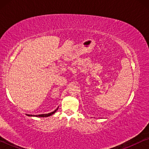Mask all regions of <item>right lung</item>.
Segmentation results:
<instances>
[{"label": "right lung", "mask_w": 149, "mask_h": 149, "mask_svg": "<svg viewBox=\"0 0 149 149\" xmlns=\"http://www.w3.org/2000/svg\"><path fill=\"white\" fill-rule=\"evenodd\" d=\"M58 110V108H56V110H55L54 111H53L52 112H50V113H49V114H39V115H27V116H36V117H48V116H50L54 114L55 112H56Z\"/></svg>", "instance_id": "add662e5"}]
</instances>
